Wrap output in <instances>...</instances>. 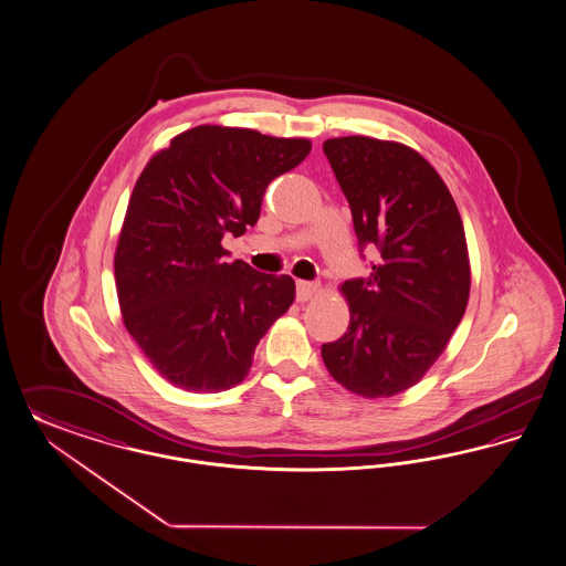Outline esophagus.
<instances>
[{"label": "esophagus", "mask_w": 566, "mask_h": 566, "mask_svg": "<svg viewBox=\"0 0 566 566\" xmlns=\"http://www.w3.org/2000/svg\"><path fill=\"white\" fill-rule=\"evenodd\" d=\"M317 293H319V284L317 282H305V280L296 282V301L298 303L312 301L313 296Z\"/></svg>", "instance_id": "obj_1"}]
</instances>
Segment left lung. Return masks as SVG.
<instances>
[{"mask_svg": "<svg viewBox=\"0 0 566 566\" xmlns=\"http://www.w3.org/2000/svg\"><path fill=\"white\" fill-rule=\"evenodd\" d=\"M324 153L359 247L374 244L380 256L370 280L340 284L352 319L338 340L322 345V359L355 395L392 397L422 380L467 312L462 217L434 167L401 142L332 137Z\"/></svg>", "mask_w": 566, "mask_h": 566, "instance_id": "left-lung-1", "label": "left lung"}]
</instances>
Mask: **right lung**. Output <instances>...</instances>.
<instances>
[{"label": "right lung", "mask_w": 566, "mask_h": 566, "mask_svg": "<svg viewBox=\"0 0 566 566\" xmlns=\"http://www.w3.org/2000/svg\"><path fill=\"white\" fill-rule=\"evenodd\" d=\"M312 150L307 137L198 125L174 137L137 177L115 253L123 324L177 389L240 385L254 347L294 301L291 275L228 263L223 235H242L270 181Z\"/></svg>", "instance_id": "add662e5"}]
</instances>
